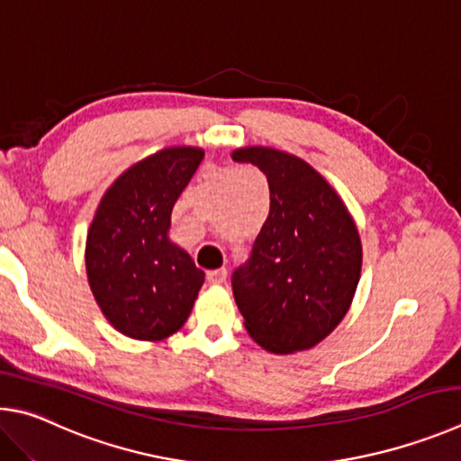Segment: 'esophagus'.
<instances>
[{
    "mask_svg": "<svg viewBox=\"0 0 461 461\" xmlns=\"http://www.w3.org/2000/svg\"><path fill=\"white\" fill-rule=\"evenodd\" d=\"M226 277H229V271H226L224 267H222V269L208 271V276H206L208 284H212V285H222L224 281H226Z\"/></svg>",
    "mask_w": 461,
    "mask_h": 461,
    "instance_id": "esophagus-1",
    "label": "esophagus"
}]
</instances>
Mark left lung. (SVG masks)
I'll use <instances>...</instances> for the list:
<instances>
[{"mask_svg":"<svg viewBox=\"0 0 461 461\" xmlns=\"http://www.w3.org/2000/svg\"><path fill=\"white\" fill-rule=\"evenodd\" d=\"M232 159L259 167L271 192L251 259L232 273L247 332L273 354L310 350L340 324L357 294V224L340 194L302 158L251 145Z\"/></svg>","mask_w":461,"mask_h":461,"instance_id":"8db88e82","label":"left lung"}]
</instances>
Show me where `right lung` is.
<instances>
[{"instance_id":"add662e5","label":"right lung","mask_w":461,"mask_h":461,"mask_svg":"<svg viewBox=\"0 0 461 461\" xmlns=\"http://www.w3.org/2000/svg\"><path fill=\"white\" fill-rule=\"evenodd\" d=\"M204 149L177 145L127 167L103 194L86 235V277L103 316L133 340L176 334L196 302L204 271L167 237L176 200Z\"/></svg>"}]
</instances>
